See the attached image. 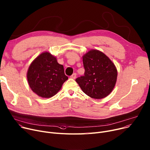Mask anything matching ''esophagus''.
Instances as JSON below:
<instances>
[{
    "mask_svg": "<svg viewBox=\"0 0 150 150\" xmlns=\"http://www.w3.org/2000/svg\"><path fill=\"white\" fill-rule=\"evenodd\" d=\"M76 77V73H73L71 76H70V78L71 79H75Z\"/></svg>",
    "mask_w": 150,
    "mask_h": 150,
    "instance_id": "1",
    "label": "esophagus"
}]
</instances>
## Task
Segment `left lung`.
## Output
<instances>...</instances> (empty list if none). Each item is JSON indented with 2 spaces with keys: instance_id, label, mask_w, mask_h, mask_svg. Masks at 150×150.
Segmentation results:
<instances>
[{
  "instance_id": "8db88e82",
  "label": "left lung",
  "mask_w": 150,
  "mask_h": 150,
  "mask_svg": "<svg viewBox=\"0 0 150 150\" xmlns=\"http://www.w3.org/2000/svg\"><path fill=\"white\" fill-rule=\"evenodd\" d=\"M83 76L76 79L83 93L94 99L106 97L113 91L117 80V69L102 52L92 49L82 56Z\"/></svg>"
}]
</instances>
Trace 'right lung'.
Here are the masks:
<instances>
[{"mask_svg": "<svg viewBox=\"0 0 150 150\" xmlns=\"http://www.w3.org/2000/svg\"><path fill=\"white\" fill-rule=\"evenodd\" d=\"M68 79L64 66L49 52L38 55L32 62L27 72L29 87L42 98H50L56 95Z\"/></svg>", "mask_w": 150, "mask_h": 150, "instance_id": "1", "label": "right lung"}]
</instances>
